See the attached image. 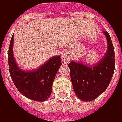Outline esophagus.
Returning a JSON list of instances; mask_svg holds the SVG:
<instances>
[{"mask_svg": "<svg viewBox=\"0 0 122 122\" xmlns=\"http://www.w3.org/2000/svg\"><path fill=\"white\" fill-rule=\"evenodd\" d=\"M71 60V57L69 54L67 52H63L62 54V60L63 63L64 64H68L70 62Z\"/></svg>", "mask_w": 122, "mask_h": 122, "instance_id": "esophagus-1", "label": "esophagus"}]
</instances>
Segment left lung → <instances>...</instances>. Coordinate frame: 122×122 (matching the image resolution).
I'll return each mask as SVG.
<instances>
[{"label":"left lung","mask_w":122,"mask_h":122,"mask_svg":"<svg viewBox=\"0 0 122 122\" xmlns=\"http://www.w3.org/2000/svg\"><path fill=\"white\" fill-rule=\"evenodd\" d=\"M107 50L100 61L93 66L74 60L69 63L74 93L81 100L93 101L102 94L110 83L115 69V53L107 31H103Z\"/></svg>","instance_id":"8db88e82"}]
</instances>
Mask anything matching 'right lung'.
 I'll return each mask as SVG.
<instances>
[{"label": "right lung", "instance_id": "add662e5", "mask_svg": "<svg viewBox=\"0 0 122 122\" xmlns=\"http://www.w3.org/2000/svg\"><path fill=\"white\" fill-rule=\"evenodd\" d=\"M14 35L10 42L8 62L10 77L17 90L27 98L34 101H46L50 96L52 84L62 65L60 56L50 58L38 68L24 71L18 66L13 54Z\"/></svg>", "mask_w": 122, "mask_h": 122}]
</instances>
